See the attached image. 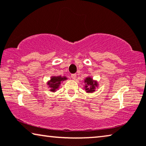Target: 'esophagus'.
<instances>
[{"label":"esophagus","mask_w":146,"mask_h":146,"mask_svg":"<svg viewBox=\"0 0 146 146\" xmlns=\"http://www.w3.org/2000/svg\"><path fill=\"white\" fill-rule=\"evenodd\" d=\"M71 78H72L73 80H75L76 78V74H71Z\"/></svg>","instance_id":"1"}]
</instances>
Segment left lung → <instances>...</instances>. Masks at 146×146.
<instances>
[{"label":"left lung","instance_id":"obj_1","mask_svg":"<svg viewBox=\"0 0 146 146\" xmlns=\"http://www.w3.org/2000/svg\"><path fill=\"white\" fill-rule=\"evenodd\" d=\"M84 89L87 93H92L95 91L96 88L98 87V84L96 80H94L91 76H87L84 80Z\"/></svg>","mask_w":146,"mask_h":146}]
</instances>
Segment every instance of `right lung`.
Returning a JSON list of instances; mask_svg holds the SVG:
<instances>
[{
    "mask_svg": "<svg viewBox=\"0 0 146 146\" xmlns=\"http://www.w3.org/2000/svg\"><path fill=\"white\" fill-rule=\"evenodd\" d=\"M68 80L66 76H53L50 78V80L47 82L48 88H50V91L55 93L59 89V87L62 82Z\"/></svg>",
    "mask_w": 146,
    "mask_h": 146,
    "instance_id": "obj_1",
    "label": "right lung"
}]
</instances>
